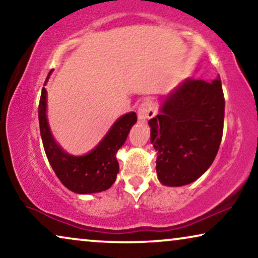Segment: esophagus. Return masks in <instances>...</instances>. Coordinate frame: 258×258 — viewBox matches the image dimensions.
I'll return each mask as SVG.
<instances>
[{
	"instance_id": "34e87169",
	"label": "esophagus",
	"mask_w": 258,
	"mask_h": 258,
	"mask_svg": "<svg viewBox=\"0 0 258 258\" xmlns=\"http://www.w3.org/2000/svg\"><path fill=\"white\" fill-rule=\"evenodd\" d=\"M156 115V109H155V104L151 101H146L139 107V111H137V117L139 121L144 122L147 119Z\"/></svg>"
}]
</instances>
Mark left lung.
Returning <instances> with one entry per match:
<instances>
[{"mask_svg":"<svg viewBox=\"0 0 258 258\" xmlns=\"http://www.w3.org/2000/svg\"><path fill=\"white\" fill-rule=\"evenodd\" d=\"M224 122L220 76L211 82L185 79L161 98L149 119L150 142L157 151V177L165 186L200 178L216 157Z\"/></svg>","mask_w":258,"mask_h":258,"instance_id":"obj_1","label":"left lung"}]
</instances>
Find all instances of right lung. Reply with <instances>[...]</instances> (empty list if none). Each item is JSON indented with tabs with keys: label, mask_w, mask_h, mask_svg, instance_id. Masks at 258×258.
Wrapping results in <instances>:
<instances>
[{
	"label": "right lung",
	"mask_w": 258,
	"mask_h": 258,
	"mask_svg": "<svg viewBox=\"0 0 258 258\" xmlns=\"http://www.w3.org/2000/svg\"><path fill=\"white\" fill-rule=\"evenodd\" d=\"M51 73L52 70L48 74L44 86ZM47 105V90L43 88L38 105L41 137L49 163L62 184L70 191L81 195L101 192L110 188L119 170L116 154L137 121L135 112L130 111L118 117L96 147L89 153L76 156L67 153L56 142L48 122Z\"/></svg>",
	"instance_id": "1"
}]
</instances>
